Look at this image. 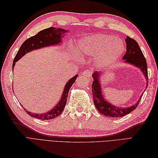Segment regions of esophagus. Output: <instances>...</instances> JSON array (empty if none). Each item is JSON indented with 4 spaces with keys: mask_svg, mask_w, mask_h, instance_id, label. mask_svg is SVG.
I'll return each mask as SVG.
<instances>
[{
    "mask_svg": "<svg viewBox=\"0 0 158 158\" xmlns=\"http://www.w3.org/2000/svg\"><path fill=\"white\" fill-rule=\"evenodd\" d=\"M91 74H92V72L88 70H85V71H83L82 75L84 76H90Z\"/></svg>",
    "mask_w": 158,
    "mask_h": 158,
    "instance_id": "esophagus-1",
    "label": "esophagus"
}]
</instances>
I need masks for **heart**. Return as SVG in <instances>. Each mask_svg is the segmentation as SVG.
<instances>
[{"instance_id": "1", "label": "heart", "mask_w": 158, "mask_h": 158, "mask_svg": "<svg viewBox=\"0 0 158 158\" xmlns=\"http://www.w3.org/2000/svg\"><path fill=\"white\" fill-rule=\"evenodd\" d=\"M78 50L84 56H93L95 66L104 68L113 64L121 56L125 45L114 36L96 34L81 39L78 43Z\"/></svg>"}]
</instances>
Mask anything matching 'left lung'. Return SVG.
<instances>
[{"label":"left lung","mask_w":158,"mask_h":158,"mask_svg":"<svg viewBox=\"0 0 158 158\" xmlns=\"http://www.w3.org/2000/svg\"><path fill=\"white\" fill-rule=\"evenodd\" d=\"M125 41L127 44V52L123 57V59L125 60V63L133 64L136 67L139 68L142 72V73L144 74L145 78L148 81V76L147 63L138 43L128 36L127 37ZM100 74H101V72L98 73V71H95V73H94L92 75L94 81L93 84H92L94 103L95 107L100 113L109 117H121L130 113L137 107L142 95L135 105L131 107L124 108L114 106L113 105L109 103L106 100H105L102 92L101 85H100L99 81Z\"/></svg>","instance_id":"obj_1"}]
</instances>
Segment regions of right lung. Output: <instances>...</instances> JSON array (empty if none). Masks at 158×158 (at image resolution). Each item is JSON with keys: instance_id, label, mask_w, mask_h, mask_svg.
Wrapping results in <instances>:
<instances>
[{"instance_id": "add662e5", "label": "right lung", "mask_w": 158, "mask_h": 158, "mask_svg": "<svg viewBox=\"0 0 158 158\" xmlns=\"http://www.w3.org/2000/svg\"><path fill=\"white\" fill-rule=\"evenodd\" d=\"M66 32H68V30L51 27L39 31L34 36L28 38L27 40L23 43L20 49L18 50L16 55L14 57L12 64V69H14V66L15 65L16 62L21 59L28 52L40 49L42 47L59 44L60 43H61L62 39L64 37L63 35ZM78 76V75H75L73 78L69 80V82L66 83L59 102L51 111L45 113L37 114L27 111L26 109L23 108L26 112L28 114H30L31 117L41 119V120H49V119H52L60 115L62 112L63 111L66 106L69 89L72 87V85L75 82V80L77 78Z\"/></svg>"}]
</instances>
